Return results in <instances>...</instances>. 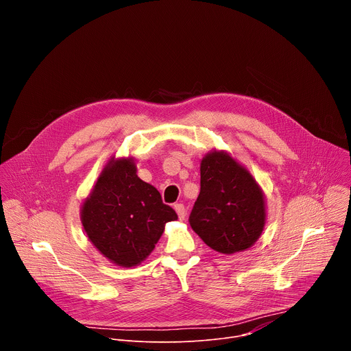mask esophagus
<instances>
[{
  "instance_id": "esophagus-1",
  "label": "esophagus",
  "mask_w": 351,
  "mask_h": 351,
  "mask_svg": "<svg viewBox=\"0 0 351 351\" xmlns=\"http://www.w3.org/2000/svg\"><path fill=\"white\" fill-rule=\"evenodd\" d=\"M173 208H175V211L178 213L179 219H180V221H183V219L186 218V208H184V206L179 203V204H175V207H173Z\"/></svg>"
}]
</instances>
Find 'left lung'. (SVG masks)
<instances>
[{"label": "left lung", "mask_w": 351, "mask_h": 351, "mask_svg": "<svg viewBox=\"0 0 351 351\" xmlns=\"http://www.w3.org/2000/svg\"><path fill=\"white\" fill-rule=\"evenodd\" d=\"M199 173V194L189 217L191 229L222 254L252 247L265 225V202L257 182L223 152L207 154Z\"/></svg>", "instance_id": "obj_1"}]
</instances>
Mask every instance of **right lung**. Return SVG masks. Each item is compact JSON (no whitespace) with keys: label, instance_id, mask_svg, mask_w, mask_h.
<instances>
[{"label":"right lung","instance_id":"1","mask_svg":"<svg viewBox=\"0 0 351 351\" xmlns=\"http://www.w3.org/2000/svg\"><path fill=\"white\" fill-rule=\"evenodd\" d=\"M175 219V210L136 175L132 160L110 161L82 208L90 241L110 261L126 268L145 260L165 223Z\"/></svg>","mask_w":351,"mask_h":351}]
</instances>
